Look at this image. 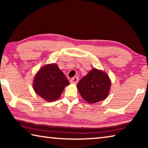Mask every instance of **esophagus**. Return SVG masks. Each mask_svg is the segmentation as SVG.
<instances>
[{"mask_svg":"<svg viewBox=\"0 0 148 148\" xmlns=\"http://www.w3.org/2000/svg\"><path fill=\"white\" fill-rule=\"evenodd\" d=\"M78 80H79V77L75 76L71 79V82L72 84H77V82H78Z\"/></svg>","mask_w":148,"mask_h":148,"instance_id":"34e87169","label":"esophagus"}]
</instances>
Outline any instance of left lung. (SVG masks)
<instances>
[{"label":"left lung","mask_w":148,"mask_h":148,"mask_svg":"<svg viewBox=\"0 0 148 148\" xmlns=\"http://www.w3.org/2000/svg\"><path fill=\"white\" fill-rule=\"evenodd\" d=\"M111 82L108 74L92 69L77 85L82 98L88 103L103 101L108 95Z\"/></svg>","instance_id":"8db88e82"}]
</instances>
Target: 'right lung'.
Here are the masks:
<instances>
[{
  "mask_svg": "<svg viewBox=\"0 0 148 148\" xmlns=\"http://www.w3.org/2000/svg\"><path fill=\"white\" fill-rule=\"evenodd\" d=\"M67 79L58 66L49 64L42 67L34 79L33 89L35 92L47 101L58 99L65 86L69 85Z\"/></svg>",
  "mask_w": 148,
  "mask_h": 148,
  "instance_id": "1",
  "label": "right lung"
}]
</instances>
